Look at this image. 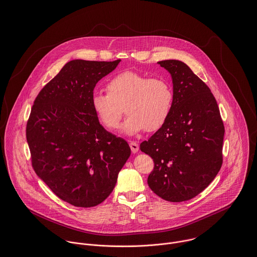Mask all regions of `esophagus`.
<instances>
[{
	"mask_svg": "<svg viewBox=\"0 0 257 257\" xmlns=\"http://www.w3.org/2000/svg\"><path fill=\"white\" fill-rule=\"evenodd\" d=\"M130 147H131V149H132V151H133L134 153H137V152L139 151V149H140L139 144L136 143V142H131V143H130Z\"/></svg>",
	"mask_w": 257,
	"mask_h": 257,
	"instance_id": "1",
	"label": "esophagus"
}]
</instances>
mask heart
I'll use <instances>...</instances> for the list:
<instances>
[{
	"mask_svg": "<svg viewBox=\"0 0 257 257\" xmlns=\"http://www.w3.org/2000/svg\"><path fill=\"white\" fill-rule=\"evenodd\" d=\"M108 94L95 92L91 105L95 114L108 130H115L123 114H128L121 130L136 135L145 130H158L167 119L173 103V91L167 80L160 77L124 71L107 85Z\"/></svg>",
	"mask_w": 257,
	"mask_h": 257,
	"instance_id": "obj_1",
	"label": "heart"
}]
</instances>
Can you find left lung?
<instances>
[{
    "label": "left lung",
    "mask_w": 257,
    "mask_h": 257,
    "mask_svg": "<svg viewBox=\"0 0 257 257\" xmlns=\"http://www.w3.org/2000/svg\"><path fill=\"white\" fill-rule=\"evenodd\" d=\"M158 64L172 78V108L141 150L154 162L149 188L166 201L183 202L205 190L220 171L224 126L210 88L188 65L173 59Z\"/></svg>",
    "instance_id": "obj_1"
}]
</instances>
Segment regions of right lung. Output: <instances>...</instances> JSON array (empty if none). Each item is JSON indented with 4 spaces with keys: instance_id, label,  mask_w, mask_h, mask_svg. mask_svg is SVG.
Listing matches in <instances>:
<instances>
[{
    "instance_id": "obj_1",
    "label": "right lung",
    "mask_w": 257,
    "mask_h": 257,
    "mask_svg": "<svg viewBox=\"0 0 257 257\" xmlns=\"http://www.w3.org/2000/svg\"><path fill=\"white\" fill-rule=\"evenodd\" d=\"M119 62H67L37 95L27 123L37 176L75 207L105 201L131 155L127 143L103 127L91 105L96 84Z\"/></svg>"
}]
</instances>
